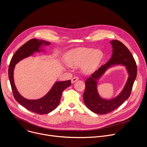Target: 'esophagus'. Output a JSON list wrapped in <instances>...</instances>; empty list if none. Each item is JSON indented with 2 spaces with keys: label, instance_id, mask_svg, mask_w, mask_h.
Wrapping results in <instances>:
<instances>
[{
  "label": "esophagus",
  "instance_id": "esophagus-1",
  "mask_svg": "<svg viewBox=\"0 0 147 147\" xmlns=\"http://www.w3.org/2000/svg\"><path fill=\"white\" fill-rule=\"evenodd\" d=\"M78 80V78L77 77H73V78L71 79V83H74V82H75L76 81H77Z\"/></svg>",
  "mask_w": 147,
  "mask_h": 147
}]
</instances>
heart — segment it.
I'll use <instances>...</instances> for the list:
<instances>
[{"label": "heart", "instance_id": "b5f03b06", "mask_svg": "<svg viewBox=\"0 0 147 147\" xmlns=\"http://www.w3.org/2000/svg\"><path fill=\"white\" fill-rule=\"evenodd\" d=\"M103 58V52L91 48H77L69 51L65 60L68 66L76 67L81 65L82 71L87 74L94 73Z\"/></svg>", "mask_w": 147, "mask_h": 147}]
</instances>
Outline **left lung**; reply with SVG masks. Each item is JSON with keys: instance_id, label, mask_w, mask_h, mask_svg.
Masks as SVG:
<instances>
[{"instance_id": "obj_1", "label": "left lung", "mask_w": 147, "mask_h": 147, "mask_svg": "<svg viewBox=\"0 0 147 147\" xmlns=\"http://www.w3.org/2000/svg\"><path fill=\"white\" fill-rule=\"evenodd\" d=\"M112 47V55L105 65L88 77L86 81V90L83 94L84 102L92 112L98 114L108 113L119 107L126 100L131 94L137 76L136 61L130 51L117 40L110 41ZM116 65L124 66L128 74V78L121 92L113 98H102L97 90L98 81L108 69Z\"/></svg>"}]
</instances>
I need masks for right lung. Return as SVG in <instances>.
<instances>
[{
    "label": "right lung",
    "instance_id": "1",
    "mask_svg": "<svg viewBox=\"0 0 147 147\" xmlns=\"http://www.w3.org/2000/svg\"><path fill=\"white\" fill-rule=\"evenodd\" d=\"M51 45V42L42 39H32L21 47L13 56L9 67V78L15 99L27 110L34 113L44 115L55 109L60 101L63 91L71 86V81H56L51 90L43 97L37 99H28L17 91L14 81V70L16 65L35 53L45 52L44 48Z\"/></svg>",
    "mask_w": 147,
    "mask_h": 147
}]
</instances>
